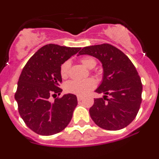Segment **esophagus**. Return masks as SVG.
I'll use <instances>...</instances> for the list:
<instances>
[{"mask_svg":"<svg viewBox=\"0 0 159 159\" xmlns=\"http://www.w3.org/2000/svg\"><path fill=\"white\" fill-rule=\"evenodd\" d=\"M77 98H78V101H81L83 99V97L82 96H78V97H77Z\"/></svg>","mask_w":159,"mask_h":159,"instance_id":"34e87169","label":"esophagus"}]
</instances>
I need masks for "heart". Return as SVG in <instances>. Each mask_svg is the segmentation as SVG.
<instances>
[{"mask_svg":"<svg viewBox=\"0 0 159 159\" xmlns=\"http://www.w3.org/2000/svg\"><path fill=\"white\" fill-rule=\"evenodd\" d=\"M81 63L85 68L91 69L96 65L95 59L91 57H83L80 59ZM70 62L66 61L61 64L60 67V75L62 78H67L69 75ZM95 87V81L93 79H86L83 81H70L65 85V90L66 92L75 94L77 95H84L89 91Z\"/></svg>","mask_w":159,"mask_h":159,"instance_id":"heart-1","label":"heart"}]
</instances>
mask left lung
Listing matches in <instances>:
<instances>
[{"label":"left lung","instance_id":"8db88e82","mask_svg":"<svg viewBox=\"0 0 159 159\" xmlns=\"http://www.w3.org/2000/svg\"><path fill=\"white\" fill-rule=\"evenodd\" d=\"M79 54L96 57L103 67V80L95 92L105 95L94 98L89 109L91 119L110 131L125 128L135 118L142 103V84L135 67L121 50L109 44L84 47Z\"/></svg>","mask_w":159,"mask_h":159}]
</instances>
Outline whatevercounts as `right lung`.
I'll list each match as a JSON object with an SVG mask.
<instances>
[{"instance_id":"right-lung-1","label":"right lung","mask_w":159,"mask_h":159,"mask_svg":"<svg viewBox=\"0 0 159 159\" xmlns=\"http://www.w3.org/2000/svg\"><path fill=\"white\" fill-rule=\"evenodd\" d=\"M81 48L49 44L41 48L28 60L17 83L15 100L18 111L30 129L41 135H52L64 130L78 105L76 95L68 94L50 102L51 96L60 95L62 81L60 67Z\"/></svg>"}]
</instances>
